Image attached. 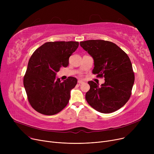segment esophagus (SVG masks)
<instances>
[{"label": "esophagus", "instance_id": "obj_1", "mask_svg": "<svg viewBox=\"0 0 154 154\" xmlns=\"http://www.w3.org/2000/svg\"><path fill=\"white\" fill-rule=\"evenodd\" d=\"M78 83H79V84H84V82L82 81V80H78Z\"/></svg>", "mask_w": 154, "mask_h": 154}]
</instances>
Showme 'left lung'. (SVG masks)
Here are the masks:
<instances>
[{
  "instance_id": "left-lung-1",
  "label": "left lung",
  "mask_w": 154,
  "mask_h": 154,
  "mask_svg": "<svg viewBox=\"0 0 154 154\" xmlns=\"http://www.w3.org/2000/svg\"><path fill=\"white\" fill-rule=\"evenodd\" d=\"M80 45L94 59V74L104 77L100 86L89 81L90 90L85 95L88 103L104 114L114 112L122 107L130 99L135 76L132 63L127 54L112 42L89 40Z\"/></svg>"
}]
</instances>
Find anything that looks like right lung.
<instances>
[{
  "label": "right lung",
  "mask_w": 154,
  "mask_h": 154,
  "mask_svg": "<svg viewBox=\"0 0 154 154\" xmlns=\"http://www.w3.org/2000/svg\"><path fill=\"white\" fill-rule=\"evenodd\" d=\"M74 41L48 42L35 51L29 59L23 77L28 100L32 107L40 114L52 116L67 105L70 91L77 83L69 77L61 82L56 72L69 65L70 56L78 48Z\"/></svg>",
  "instance_id": "add662e5"
}]
</instances>
